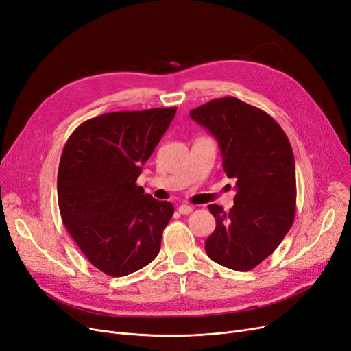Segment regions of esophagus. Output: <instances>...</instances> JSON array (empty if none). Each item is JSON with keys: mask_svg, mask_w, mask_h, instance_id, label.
I'll use <instances>...</instances> for the list:
<instances>
[{"mask_svg": "<svg viewBox=\"0 0 351 351\" xmlns=\"http://www.w3.org/2000/svg\"><path fill=\"white\" fill-rule=\"evenodd\" d=\"M178 212L182 215H189V214H192V212H193V208L189 206V205H182V206H178Z\"/></svg>", "mask_w": 351, "mask_h": 351, "instance_id": "34e87169", "label": "esophagus"}]
</instances>
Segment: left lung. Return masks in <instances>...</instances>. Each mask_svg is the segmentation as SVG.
<instances>
[{
  "mask_svg": "<svg viewBox=\"0 0 351 351\" xmlns=\"http://www.w3.org/2000/svg\"><path fill=\"white\" fill-rule=\"evenodd\" d=\"M190 117L215 137L234 206L208 209L217 221L208 256L234 271H250L280 246L295 215V165L289 137L269 114L234 97L212 99Z\"/></svg>",
  "mask_w": 351,
  "mask_h": 351,
  "instance_id": "8db88e82",
  "label": "left lung"
}]
</instances>
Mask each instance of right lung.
Returning a JSON list of instances; mask_svg holds the SVG:
<instances>
[{
	"label": "right lung",
	"mask_w": 351,
	"mask_h": 351,
	"mask_svg": "<svg viewBox=\"0 0 351 351\" xmlns=\"http://www.w3.org/2000/svg\"><path fill=\"white\" fill-rule=\"evenodd\" d=\"M177 108L117 111L86 120L62 149L57 190L62 224L86 259L110 277L151 263L174 214L136 184Z\"/></svg>",
	"instance_id": "right-lung-1"
}]
</instances>
